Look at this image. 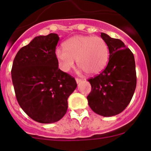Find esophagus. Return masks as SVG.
Returning a JSON list of instances; mask_svg holds the SVG:
<instances>
[{
  "mask_svg": "<svg viewBox=\"0 0 151 151\" xmlns=\"http://www.w3.org/2000/svg\"><path fill=\"white\" fill-rule=\"evenodd\" d=\"M75 80H76V82H77V83H80L81 81V79H78V78H76Z\"/></svg>",
  "mask_w": 151,
  "mask_h": 151,
  "instance_id": "1",
  "label": "esophagus"
}]
</instances>
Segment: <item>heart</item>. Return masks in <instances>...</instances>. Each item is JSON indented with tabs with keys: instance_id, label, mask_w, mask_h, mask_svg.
<instances>
[{
	"instance_id": "1",
	"label": "heart",
	"mask_w": 151,
	"mask_h": 151,
	"mask_svg": "<svg viewBox=\"0 0 151 151\" xmlns=\"http://www.w3.org/2000/svg\"><path fill=\"white\" fill-rule=\"evenodd\" d=\"M64 48L55 50V57L63 72H68L75 63L89 74L99 73L108 63L107 43L99 36L76 35L65 41Z\"/></svg>"
}]
</instances>
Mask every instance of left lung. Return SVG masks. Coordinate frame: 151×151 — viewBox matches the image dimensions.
<instances>
[{"instance_id": "obj_1", "label": "left lung", "mask_w": 151, "mask_h": 151, "mask_svg": "<svg viewBox=\"0 0 151 151\" xmlns=\"http://www.w3.org/2000/svg\"><path fill=\"white\" fill-rule=\"evenodd\" d=\"M108 45L109 60L101 74L88 79L91 91L87 96L88 105L98 115L111 117L127 107L137 86L134 57L121 40L101 33Z\"/></svg>"}]
</instances>
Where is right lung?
<instances>
[{"label": "right lung", "instance_id": "1", "mask_svg": "<svg viewBox=\"0 0 151 151\" xmlns=\"http://www.w3.org/2000/svg\"><path fill=\"white\" fill-rule=\"evenodd\" d=\"M57 34L36 36L14 58L12 80L17 102L34 121L49 124L67 112L68 99L77 88L75 79L58 68Z\"/></svg>", "mask_w": 151, "mask_h": 151}]
</instances>
